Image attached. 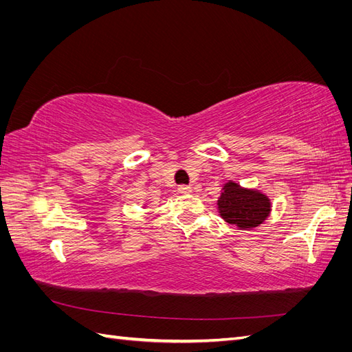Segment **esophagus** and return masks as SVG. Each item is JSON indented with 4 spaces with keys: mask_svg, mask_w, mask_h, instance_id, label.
<instances>
[{
    "mask_svg": "<svg viewBox=\"0 0 352 352\" xmlns=\"http://www.w3.org/2000/svg\"><path fill=\"white\" fill-rule=\"evenodd\" d=\"M177 192L182 194V195H189V194H192V188H190V186H179Z\"/></svg>",
    "mask_w": 352,
    "mask_h": 352,
    "instance_id": "obj_1",
    "label": "esophagus"
}]
</instances>
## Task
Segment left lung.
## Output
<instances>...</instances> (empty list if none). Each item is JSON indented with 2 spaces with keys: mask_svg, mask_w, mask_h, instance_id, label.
Listing matches in <instances>:
<instances>
[{
  "mask_svg": "<svg viewBox=\"0 0 352 352\" xmlns=\"http://www.w3.org/2000/svg\"><path fill=\"white\" fill-rule=\"evenodd\" d=\"M220 217L241 230H252L261 226L272 212V201L261 190L243 188L229 180L221 188L217 201Z\"/></svg>",
  "mask_w": 352,
  "mask_h": 352,
  "instance_id": "left-lung-1",
  "label": "left lung"
}]
</instances>
